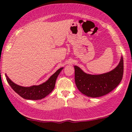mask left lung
Listing matches in <instances>:
<instances>
[{
	"label": "left lung",
	"instance_id": "obj_1",
	"mask_svg": "<svg viewBox=\"0 0 132 132\" xmlns=\"http://www.w3.org/2000/svg\"><path fill=\"white\" fill-rule=\"evenodd\" d=\"M75 84L80 92L88 97L103 96L112 91L121 81L123 74V60L121 57L117 67L101 75L86 73L75 66Z\"/></svg>",
	"mask_w": 132,
	"mask_h": 132
}]
</instances>
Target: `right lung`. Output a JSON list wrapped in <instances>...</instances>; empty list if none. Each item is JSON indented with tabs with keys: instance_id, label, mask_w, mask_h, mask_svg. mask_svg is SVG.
Wrapping results in <instances>:
<instances>
[{
	"instance_id": "right-lung-1",
	"label": "right lung",
	"mask_w": 132,
	"mask_h": 132,
	"mask_svg": "<svg viewBox=\"0 0 132 132\" xmlns=\"http://www.w3.org/2000/svg\"><path fill=\"white\" fill-rule=\"evenodd\" d=\"M62 69L63 68H60L45 83L38 86H32L30 87H23L19 86L12 81L7 75H5V77L10 86L20 96L26 100H38L44 98L52 92L55 87L57 77Z\"/></svg>"
}]
</instances>
